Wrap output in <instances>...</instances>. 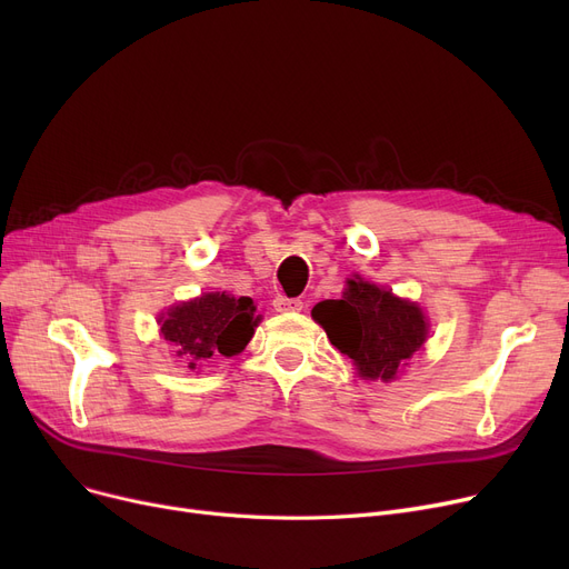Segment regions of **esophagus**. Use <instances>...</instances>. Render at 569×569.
<instances>
[{
    "label": "esophagus",
    "instance_id": "1",
    "mask_svg": "<svg viewBox=\"0 0 569 569\" xmlns=\"http://www.w3.org/2000/svg\"><path fill=\"white\" fill-rule=\"evenodd\" d=\"M274 309L281 313H300L305 309V302L297 300V297H283L279 295L274 300Z\"/></svg>",
    "mask_w": 569,
    "mask_h": 569
}]
</instances>
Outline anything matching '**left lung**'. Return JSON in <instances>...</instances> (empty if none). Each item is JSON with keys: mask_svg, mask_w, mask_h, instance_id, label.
Here are the masks:
<instances>
[{"mask_svg": "<svg viewBox=\"0 0 569 569\" xmlns=\"http://www.w3.org/2000/svg\"><path fill=\"white\" fill-rule=\"evenodd\" d=\"M311 316L360 376L371 380L397 378L427 339L422 309L367 281H348L343 300L318 302Z\"/></svg>", "mask_w": 569, "mask_h": 569, "instance_id": "obj_1", "label": "left lung"}]
</instances>
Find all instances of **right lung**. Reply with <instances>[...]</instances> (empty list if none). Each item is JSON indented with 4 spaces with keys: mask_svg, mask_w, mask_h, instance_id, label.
<instances>
[{
    "mask_svg": "<svg viewBox=\"0 0 569 569\" xmlns=\"http://www.w3.org/2000/svg\"><path fill=\"white\" fill-rule=\"evenodd\" d=\"M258 320L251 297L234 300L226 292H207L193 302L170 309L161 332L166 341L174 343L177 355H182L196 369V362L209 360L212 355L232 357L242 352Z\"/></svg>",
    "mask_w": 569,
    "mask_h": 569,
    "instance_id": "right-lung-1",
    "label": "right lung"
}]
</instances>
